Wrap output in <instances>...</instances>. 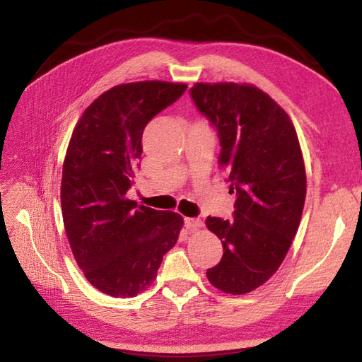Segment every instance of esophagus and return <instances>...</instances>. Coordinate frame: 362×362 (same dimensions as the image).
<instances>
[{
  "label": "esophagus",
  "mask_w": 362,
  "mask_h": 362,
  "mask_svg": "<svg viewBox=\"0 0 362 362\" xmlns=\"http://www.w3.org/2000/svg\"><path fill=\"white\" fill-rule=\"evenodd\" d=\"M184 225H185V228L189 229V231H196V229H199L204 223H202L201 218L185 217V218H184Z\"/></svg>",
  "instance_id": "obj_1"
}]
</instances>
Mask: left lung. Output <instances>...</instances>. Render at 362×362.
Masks as SVG:
<instances>
[{
	"label": "left lung",
	"instance_id": "1",
	"mask_svg": "<svg viewBox=\"0 0 362 362\" xmlns=\"http://www.w3.org/2000/svg\"><path fill=\"white\" fill-rule=\"evenodd\" d=\"M190 96L217 131L218 166L235 193L231 221L206 217L223 246L206 278L225 293L245 294L279 269L298 233L306 193L299 139L288 115L255 86L198 83Z\"/></svg>",
	"mask_w": 362,
	"mask_h": 362
}]
</instances>
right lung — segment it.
Listing matches in <instances>:
<instances>
[{"instance_id": "1", "label": "right lung", "mask_w": 362, "mask_h": 362, "mask_svg": "<svg viewBox=\"0 0 362 362\" xmlns=\"http://www.w3.org/2000/svg\"><path fill=\"white\" fill-rule=\"evenodd\" d=\"M185 89L166 81L116 86L86 108L72 133L62 173L64 229L87 281L113 298L148 288L178 240V213L137 206L127 192L145 127Z\"/></svg>"}]
</instances>
